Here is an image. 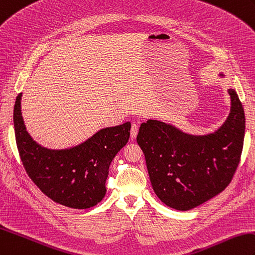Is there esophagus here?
<instances>
[{"instance_id":"obj_1","label":"esophagus","mask_w":255,"mask_h":255,"mask_svg":"<svg viewBox=\"0 0 255 255\" xmlns=\"http://www.w3.org/2000/svg\"><path fill=\"white\" fill-rule=\"evenodd\" d=\"M137 134H138V125L137 124H132L131 130H130V135H131L132 139H134L137 137Z\"/></svg>"}]
</instances>
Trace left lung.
<instances>
[{
  "instance_id": "1",
  "label": "left lung",
  "mask_w": 255,
  "mask_h": 255,
  "mask_svg": "<svg viewBox=\"0 0 255 255\" xmlns=\"http://www.w3.org/2000/svg\"><path fill=\"white\" fill-rule=\"evenodd\" d=\"M227 91L229 115L213 132L189 133L157 120L141 124L137 142L144 153L153 190L171 209L197 208L232 181L244 147L246 117L235 89Z\"/></svg>"
}]
</instances>
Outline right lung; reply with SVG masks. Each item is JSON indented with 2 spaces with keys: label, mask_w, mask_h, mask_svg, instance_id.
<instances>
[{
  "label": "right lung",
  "mask_w": 255,
  "mask_h": 255,
  "mask_svg": "<svg viewBox=\"0 0 255 255\" xmlns=\"http://www.w3.org/2000/svg\"><path fill=\"white\" fill-rule=\"evenodd\" d=\"M19 93L14 106V127L21 162L31 180L54 202L86 210L105 197L110 165L127 144L130 123L100 129L81 143L49 149L29 134L21 114Z\"/></svg>",
  "instance_id": "add662e5"
}]
</instances>
